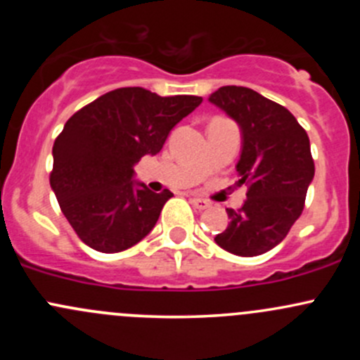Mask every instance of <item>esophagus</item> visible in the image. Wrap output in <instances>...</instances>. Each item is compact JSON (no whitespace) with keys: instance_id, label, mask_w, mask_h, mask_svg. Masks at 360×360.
I'll return each instance as SVG.
<instances>
[{"instance_id":"34e87169","label":"esophagus","mask_w":360,"mask_h":360,"mask_svg":"<svg viewBox=\"0 0 360 360\" xmlns=\"http://www.w3.org/2000/svg\"><path fill=\"white\" fill-rule=\"evenodd\" d=\"M191 205L195 207V209H200V210H203V209H209L210 207V203L207 202V200H203V198H198V197H193L191 198Z\"/></svg>"}]
</instances>
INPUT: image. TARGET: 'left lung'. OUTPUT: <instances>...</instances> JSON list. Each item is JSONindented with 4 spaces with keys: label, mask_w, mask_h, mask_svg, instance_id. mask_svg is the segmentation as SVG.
Listing matches in <instances>:
<instances>
[{
    "label": "left lung",
    "mask_w": 360,
    "mask_h": 360,
    "mask_svg": "<svg viewBox=\"0 0 360 360\" xmlns=\"http://www.w3.org/2000/svg\"><path fill=\"white\" fill-rule=\"evenodd\" d=\"M209 101L240 127L237 172L248 184V200L226 210L230 223L214 240L237 256H259L281 244L303 212L315 174L310 139L291 111L248 86H221Z\"/></svg>",
    "instance_id": "left-lung-1"
}]
</instances>
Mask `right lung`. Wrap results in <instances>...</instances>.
Returning <instances> with one entry per match:
<instances>
[{
	"instance_id": "add662e5",
	"label": "right lung",
	"mask_w": 360,
	"mask_h": 360,
	"mask_svg": "<svg viewBox=\"0 0 360 360\" xmlns=\"http://www.w3.org/2000/svg\"><path fill=\"white\" fill-rule=\"evenodd\" d=\"M202 97H160L141 86L104 94L76 111L53 143L50 186L79 240L122 252L157 224L169 190L153 193L134 179V165L162 150L170 130Z\"/></svg>"
}]
</instances>
